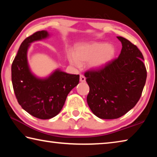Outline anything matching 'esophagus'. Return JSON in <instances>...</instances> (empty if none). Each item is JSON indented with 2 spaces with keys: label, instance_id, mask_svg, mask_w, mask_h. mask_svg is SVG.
<instances>
[{
  "label": "esophagus",
  "instance_id": "esophagus-1",
  "mask_svg": "<svg viewBox=\"0 0 157 157\" xmlns=\"http://www.w3.org/2000/svg\"><path fill=\"white\" fill-rule=\"evenodd\" d=\"M79 80H80L81 82H84L86 81V78L83 75H79Z\"/></svg>",
  "mask_w": 157,
  "mask_h": 157
}]
</instances>
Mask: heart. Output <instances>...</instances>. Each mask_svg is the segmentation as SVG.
Masks as SVG:
<instances>
[{"mask_svg":"<svg viewBox=\"0 0 157 157\" xmlns=\"http://www.w3.org/2000/svg\"><path fill=\"white\" fill-rule=\"evenodd\" d=\"M115 54L113 46L107 43L94 42L78 46L75 54H68L69 62L74 67L79 68L81 63L88 62L90 68L98 69L102 68L112 59Z\"/></svg>","mask_w":157,"mask_h":157,"instance_id":"heart-1","label":"heart"}]
</instances>
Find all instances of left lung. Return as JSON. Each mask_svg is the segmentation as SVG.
Listing matches in <instances>:
<instances>
[{"label":"left lung","instance_id":"8db88e82","mask_svg":"<svg viewBox=\"0 0 157 157\" xmlns=\"http://www.w3.org/2000/svg\"><path fill=\"white\" fill-rule=\"evenodd\" d=\"M117 38L123 46L118 57L84 73L89 86L87 103L102 119L118 118L132 109L141 96L147 78L141 52L125 38Z\"/></svg>","mask_w":157,"mask_h":157}]
</instances>
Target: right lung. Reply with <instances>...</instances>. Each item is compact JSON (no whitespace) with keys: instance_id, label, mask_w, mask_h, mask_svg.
<instances>
[{"instance_id":"obj_1","label":"right lung","mask_w":157,"mask_h":157,"mask_svg":"<svg viewBox=\"0 0 157 157\" xmlns=\"http://www.w3.org/2000/svg\"><path fill=\"white\" fill-rule=\"evenodd\" d=\"M46 30L38 31L21 44L12 64V82L17 101L21 107L37 118H52L62 110L71 90L79 83V75L57 69L46 78L34 75L29 68L27 52L30 44L46 39Z\"/></svg>"}]
</instances>
